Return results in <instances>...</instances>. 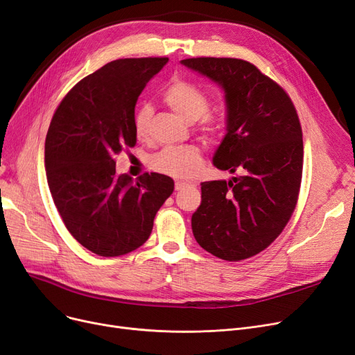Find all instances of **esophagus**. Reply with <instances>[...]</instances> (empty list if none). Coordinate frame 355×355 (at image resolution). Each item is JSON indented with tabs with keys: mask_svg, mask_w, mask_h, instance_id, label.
Here are the masks:
<instances>
[{
	"mask_svg": "<svg viewBox=\"0 0 355 355\" xmlns=\"http://www.w3.org/2000/svg\"><path fill=\"white\" fill-rule=\"evenodd\" d=\"M190 184H187V182H182V181H177L175 182V190L177 191H181V190H184L186 187H189Z\"/></svg>",
	"mask_w": 355,
	"mask_h": 355,
	"instance_id": "esophagus-1",
	"label": "esophagus"
}]
</instances>
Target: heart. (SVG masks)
Instances as JSON below:
<instances>
[{"label":"heart","instance_id":"1","mask_svg":"<svg viewBox=\"0 0 355 355\" xmlns=\"http://www.w3.org/2000/svg\"><path fill=\"white\" fill-rule=\"evenodd\" d=\"M164 101L182 121L193 124L209 111V99L203 92L186 80H175L165 90ZM152 118V108L141 105L135 114V133L139 139H146ZM202 135L206 140L220 136L222 127L215 116H205L202 123ZM153 171L178 180H193L202 171V155L196 146L166 148L153 155L149 161Z\"/></svg>","mask_w":355,"mask_h":355}]
</instances>
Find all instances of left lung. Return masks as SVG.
<instances>
[{
  "label": "left lung",
  "instance_id": "8db88e82",
  "mask_svg": "<svg viewBox=\"0 0 355 355\" xmlns=\"http://www.w3.org/2000/svg\"><path fill=\"white\" fill-rule=\"evenodd\" d=\"M181 64L224 90L227 133L214 165L240 173L202 182V203L191 216L194 239L219 259H248L278 237L297 205L303 174L297 111L278 83L244 60L200 57Z\"/></svg>",
  "mask_w": 355,
  "mask_h": 355
}]
</instances>
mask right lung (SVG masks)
<instances>
[{
    "mask_svg": "<svg viewBox=\"0 0 355 355\" xmlns=\"http://www.w3.org/2000/svg\"><path fill=\"white\" fill-rule=\"evenodd\" d=\"M168 58L115 60L78 82L52 116L45 140L46 180L69 232L92 253L115 257L149 239L174 181L115 173V156L136 144L135 108Z\"/></svg>",
    "mask_w": 355,
    "mask_h": 355,
    "instance_id": "1",
    "label": "right lung"
}]
</instances>
